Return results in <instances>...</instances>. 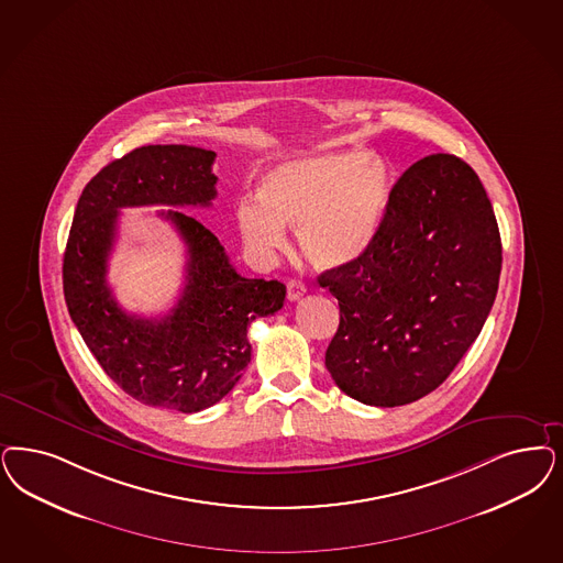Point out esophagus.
Here are the masks:
<instances>
[{
  "label": "esophagus",
  "instance_id": "obj_1",
  "mask_svg": "<svg viewBox=\"0 0 563 563\" xmlns=\"http://www.w3.org/2000/svg\"><path fill=\"white\" fill-rule=\"evenodd\" d=\"M303 295H306V285H303V283H299V280H289V283H287V297H289L291 301L301 299Z\"/></svg>",
  "mask_w": 563,
  "mask_h": 563
}]
</instances>
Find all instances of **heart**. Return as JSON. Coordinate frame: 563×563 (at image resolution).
<instances>
[{"instance_id":"1","label":"heart","mask_w":563,"mask_h":563,"mask_svg":"<svg viewBox=\"0 0 563 563\" xmlns=\"http://www.w3.org/2000/svg\"><path fill=\"white\" fill-rule=\"evenodd\" d=\"M393 173L378 155L362 150L295 157L262 183V199L236 203V227L253 252L285 243V224L320 271L345 266L368 250L385 220Z\"/></svg>"}]
</instances>
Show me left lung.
I'll return each instance as SVG.
<instances>
[{
	"label": "left lung",
	"instance_id": "left-lung-1",
	"mask_svg": "<svg viewBox=\"0 0 563 563\" xmlns=\"http://www.w3.org/2000/svg\"><path fill=\"white\" fill-rule=\"evenodd\" d=\"M499 274L501 236L481 178L455 155L416 162L368 250L318 276L341 313L327 350L332 380L376 408L432 393L485 327Z\"/></svg>",
	"mask_w": 563,
	"mask_h": 563
}]
</instances>
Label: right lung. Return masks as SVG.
Masks as SVG:
<instances>
[{"label": "right lung", "instance_id": "right-lung-1", "mask_svg": "<svg viewBox=\"0 0 563 563\" xmlns=\"http://www.w3.org/2000/svg\"><path fill=\"white\" fill-rule=\"evenodd\" d=\"M216 154L191 145H145L110 162L78 199L64 252V299L103 372L136 401L195 413L227 397L252 360L247 327L283 308L278 280L245 278L194 216L159 212L187 245L175 308L139 318L118 306L106 280L122 208L210 206Z\"/></svg>", "mask_w": 563, "mask_h": 563}]
</instances>
